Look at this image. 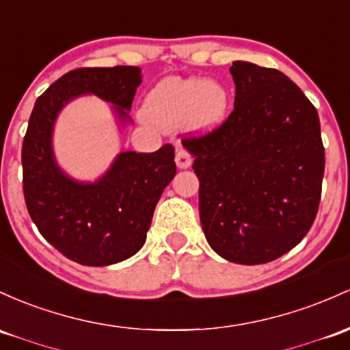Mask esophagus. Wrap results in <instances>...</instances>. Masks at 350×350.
Instances as JSON below:
<instances>
[{
	"label": "esophagus",
	"mask_w": 350,
	"mask_h": 350,
	"mask_svg": "<svg viewBox=\"0 0 350 350\" xmlns=\"http://www.w3.org/2000/svg\"><path fill=\"white\" fill-rule=\"evenodd\" d=\"M191 163H193V157H191L189 152L186 149H178V152H176V166L179 169H187L191 166Z\"/></svg>",
	"instance_id": "obj_1"
}]
</instances>
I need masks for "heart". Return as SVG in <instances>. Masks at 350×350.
Listing matches in <instances>:
<instances>
[{
    "label": "heart",
    "mask_w": 350,
    "mask_h": 350,
    "mask_svg": "<svg viewBox=\"0 0 350 350\" xmlns=\"http://www.w3.org/2000/svg\"><path fill=\"white\" fill-rule=\"evenodd\" d=\"M231 94L224 84L199 76L166 78L144 99L146 121L164 131L187 126L196 133L214 131L229 116Z\"/></svg>",
    "instance_id": "b5f03b06"
}]
</instances>
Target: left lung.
<instances>
[{"instance_id": "8db88e82", "label": "left lung", "mask_w": 350, "mask_h": 350, "mask_svg": "<svg viewBox=\"0 0 350 350\" xmlns=\"http://www.w3.org/2000/svg\"><path fill=\"white\" fill-rule=\"evenodd\" d=\"M236 99L216 131L184 139L199 179V216L214 252L236 264L271 262L312 226L324 178L312 103L278 69L234 61Z\"/></svg>"}]
</instances>
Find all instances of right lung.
<instances>
[{"label":"right lung","instance_id":"1","mask_svg":"<svg viewBox=\"0 0 350 350\" xmlns=\"http://www.w3.org/2000/svg\"><path fill=\"white\" fill-rule=\"evenodd\" d=\"M143 81L141 68H81L69 71L36 99L23 141V191L41 236L83 266H111L146 243L156 204L176 176L174 148L119 152L96 181H78L59 167L53 148L56 119L69 103L93 94L109 103L118 126Z\"/></svg>","mask_w":350,"mask_h":350}]
</instances>
